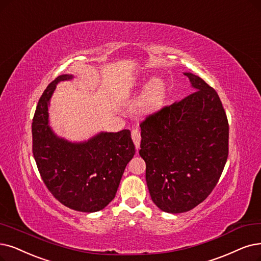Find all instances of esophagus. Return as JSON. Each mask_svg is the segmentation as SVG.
Wrapping results in <instances>:
<instances>
[{
  "instance_id": "obj_1",
  "label": "esophagus",
  "mask_w": 261,
  "mask_h": 261,
  "mask_svg": "<svg viewBox=\"0 0 261 261\" xmlns=\"http://www.w3.org/2000/svg\"><path fill=\"white\" fill-rule=\"evenodd\" d=\"M132 138L133 141L135 143V147L138 150L140 147V140H141V136H140V130L138 128H134L132 130Z\"/></svg>"
}]
</instances>
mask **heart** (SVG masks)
Listing matches in <instances>:
<instances>
[{
    "instance_id": "heart-1",
    "label": "heart",
    "mask_w": 261,
    "mask_h": 261,
    "mask_svg": "<svg viewBox=\"0 0 261 261\" xmlns=\"http://www.w3.org/2000/svg\"><path fill=\"white\" fill-rule=\"evenodd\" d=\"M166 93L165 83L160 78H153L147 89L144 91V94L141 99V109L143 112H153L158 110L163 103Z\"/></svg>"
}]
</instances>
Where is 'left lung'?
Masks as SVG:
<instances>
[{
    "label": "left lung",
    "instance_id": "1",
    "mask_svg": "<svg viewBox=\"0 0 261 261\" xmlns=\"http://www.w3.org/2000/svg\"><path fill=\"white\" fill-rule=\"evenodd\" d=\"M184 75L196 91L140 123L139 154L151 198L173 214L211 194L228 158L229 125L220 96L200 77Z\"/></svg>",
    "mask_w": 261,
    "mask_h": 261
}]
</instances>
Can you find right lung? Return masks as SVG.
I'll return each mask as SVG.
<instances>
[{
	"label": "right lung",
	"instance_id": "obj_1",
	"mask_svg": "<svg viewBox=\"0 0 261 261\" xmlns=\"http://www.w3.org/2000/svg\"><path fill=\"white\" fill-rule=\"evenodd\" d=\"M61 75L40 96L32 123L33 155L45 185L62 204L80 212H97L113 199L124 169L135 155L128 129L99 133L88 141L70 142L49 126V100Z\"/></svg>",
	"mask_w": 261,
	"mask_h": 261
}]
</instances>
